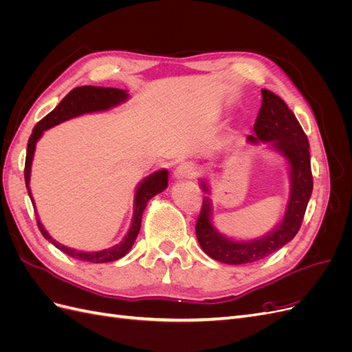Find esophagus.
Returning <instances> with one entry per match:
<instances>
[{"label":"esophagus","instance_id":"obj_1","mask_svg":"<svg viewBox=\"0 0 352 352\" xmlns=\"http://www.w3.org/2000/svg\"><path fill=\"white\" fill-rule=\"evenodd\" d=\"M173 175L176 179H192L197 175V168L190 163H182L175 168Z\"/></svg>","mask_w":352,"mask_h":352}]
</instances>
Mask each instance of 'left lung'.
Returning <instances> with one entry per match:
<instances>
[{
    "mask_svg": "<svg viewBox=\"0 0 352 352\" xmlns=\"http://www.w3.org/2000/svg\"><path fill=\"white\" fill-rule=\"evenodd\" d=\"M261 109L254 123V136L250 142H272L291 166V197L280 225L269 235L255 241L235 242L214 229L211 223V204L206 197L197 219L195 233L202 251L212 260L226 264H247L267 257L280 250L298 233L313 192L310 144L300 122L286 102L272 91L261 89ZM202 189L208 192L204 182Z\"/></svg>",
    "mask_w": 352,
    "mask_h": 352,
    "instance_id": "8db88e82",
    "label": "left lung"
}]
</instances>
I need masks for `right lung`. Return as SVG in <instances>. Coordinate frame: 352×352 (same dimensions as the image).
<instances>
[{"label": "right lung", "mask_w": 352, "mask_h": 352, "mask_svg": "<svg viewBox=\"0 0 352 352\" xmlns=\"http://www.w3.org/2000/svg\"><path fill=\"white\" fill-rule=\"evenodd\" d=\"M127 94L123 89H117V88H102V87H79L72 89L65 98L60 101L57 107L48 113L44 119L39 120L36 126L32 131V135L29 138L28 142V151H26V162H25V182L28 188V194L30 197L32 204H34V198H32L30 189H29V179H30V164H32V158H34L35 153V146L39 138L44 133V131L50 129V127L56 126L61 122L69 120L72 117H76L85 113H94V111H102V110H109L114 105L120 104L126 101ZM167 177L168 173L167 170H158V172L153 173L151 176H148L144 179L141 185L138 186L136 192H135V211H133V220H132V226L127 232V235L124 239L116 245L113 248L109 250H102L97 252H82L65 247V245L58 243L56 239H52L48 232L44 229V226L41 225V221L36 216V223L38 228L41 230L42 235H44L45 239H48L56 248L67 254L69 257L78 258L82 261H89V263H109L119 260L129 252L132 248V245L140 233L141 229V220H142V212L146 207V202L150 201L154 195L163 192V190L167 188ZM36 212V211H35Z\"/></svg>", "instance_id": "obj_1"}]
</instances>
